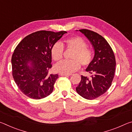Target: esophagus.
<instances>
[{
  "label": "esophagus",
  "instance_id": "34e87169",
  "mask_svg": "<svg viewBox=\"0 0 132 132\" xmlns=\"http://www.w3.org/2000/svg\"><path fill=\"white\" fill-rule=\"evenodd\" d=\"M61 75L62 76H71V74L68 75V74H62V73H61Z\"/></svg>",
  "mask_w": 132,
  "mask_h": 132
}]
</instances>
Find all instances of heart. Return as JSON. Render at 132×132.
I'll return each mask as SVG.
<instances>
[{
	"mask_svg": "<svg viewBox=\"0 0 132 132\" xmlns=\"http://www.w3.org/2000/svg\"><path fill=\"white\" fill-rule=\"evenodd\" d=\"M66 48L73 50L71 55L72 60H66L56 64L55 70L62 74L70 75L79 70L81 64L87 66L91 63L93 58V53L88 48L87 44L80 37H73L64 40ZM64 48L61 44L56 43L51 48V55L55 61H59L63 58Z\"/></svg>",
	"mask_w": 132,
	"mask_h": 132,
	"instance_id": "obj_1",
	"label": "heart"
}]
</instances>
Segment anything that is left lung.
Listing matches in <instances>:
<instances>
[{
    "instance_id": "left-lung-1",
    "label": "left lung",
    "mask_w": 132,
    "mask_h": 132,
    "mask_svg": "<svg viewBox=\"0 0 132 132\" xmlns=\"http://www.w3.org/2000/svg\"><path fill=\"white\" fill-rule=\"evenodd\" d=\"M79 31L90 41L95 53L86 69L91 76H81V81L76 89L82 97L94 100L104 94L111 87L115 75V57L111 46L101 35L87 29Z\"/></svg>"
}]
</instances>
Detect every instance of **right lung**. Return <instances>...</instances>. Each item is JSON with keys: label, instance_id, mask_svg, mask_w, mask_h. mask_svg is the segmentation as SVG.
Segmentation results:
<instances>
[{"label": "right lung", "instance_id": "1", "mask_svg": "<svg viewBox=\"0 0 132 132\" xmlns=\"http://www.w3.org/2000/svg\"><path fill=\"white\" fill-rule=\"evenodd\" d=\"M65 33L37 31L23 38L15 48L12 57V75L18 87L28 97L39 100L52 93L59 77L49 73L52 68L51 51Z\"/></svg>", "mask_w": 132, "mask_h": 132}]
</instances>
